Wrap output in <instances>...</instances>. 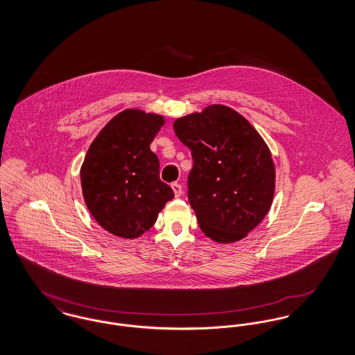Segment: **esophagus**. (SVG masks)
I'll return each instance as SVG.
<instances>
[{
  "instance_id": "1",
  "label": "esophagus",
  "mask_w": 355,
  "mask_h": 355,
  "mask_svg": "<svg viewBox=\"0 0 355 355\" xmlns=\"http://www.w3.org/2000/svg\"><path fill=\"white\" fill-rule=\"evenodd\" d=\"M171 189H173L174 196H175L177 198L181 197V194H182V186L180 185V184H177V182H174V184H171Z\"/></svg>"
}]
</instances>
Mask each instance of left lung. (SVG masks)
I'll list each match as a JSON object with an SVG mask.
<instances>
[{"mask_svg": "<svg viewBox=\"0 0 355 355\" xmlns=\"http://www.w3.org/2000/svg\"><path fill=\"white\" fill-rule=\"evenodd\" d=\"M191 150L187 198L205 236L220 243L249 234L269 213L275 168L253 125L225 105H210L173 123Z\"/></svg>", "mask_w": 355, "mask_h": 355, "instance_id": "8db88e82", "label": "left lung"}]
</instances>
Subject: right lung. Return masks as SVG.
<instances>
[{"label":"right lung","instance_id":"1","mask_svg":"<svg viewBox=\"0 0 355 355\" xmlns=\"http://www.w3.org/2000/svg\"><path fill=\"white\" fill-rule=\"evenodd\" d=\"M164 123L159 114L126 109L105 125L85 155V203L98 225L114 236H142L174 197L159 180V161L150 150Z\"/></svg>","mask_w":355,"mask_h":355}]
</instances>
